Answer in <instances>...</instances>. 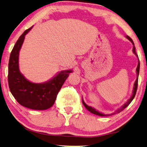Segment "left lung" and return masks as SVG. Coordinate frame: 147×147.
<instances>
[{"mask_svg": "<svg viewBox=\"0 0 147 147\" xmlns=\"http://www.w3.org/2000/svg\"><path fill=\"white\" fill-rule=\"evenodd\" d=\"M126 38H128V39L132 43V44H133V45H134V46H133V52H134V53L135 55H136L137 57H138V55H137L136 52V47H135V45H134V42H133V40H132L131 38L130 37H129L128 36H127ZM139 68H140V63H139V58H138V67H137V69H136L137 74H138V78H137L136 82H135V83H134V90H133V94H132L131 97L130 98H129L128 102H127L126 103H125V104L123 105V106H122L121 108H119V109L117 110L116 113H119L120 112H121L122 111H123L126 107H128L129 103H130L131 102V101L134 100L135 96H136V92H137V89H138V76H139ZM82 102H83V104L84 105V106H85V107H86V109H87L88 111H90V113H92L95 114V115H98V116H102V117L105 116V115H103V114H102V113H101L98 112V111H96L95 109H94V108H92V107L88 106V105H86V103H85V102H84L83 100H82Z\"/></svg>", "mask_w": 147, "mask_h": 147, "instance_id": "8db88e82", "label": "left lung"}]
</instances>
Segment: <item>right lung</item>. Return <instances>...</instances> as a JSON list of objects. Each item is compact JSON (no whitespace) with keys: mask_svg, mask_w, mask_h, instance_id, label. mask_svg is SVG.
I'll return each instance as SVG.
<instances>
[{"mask_svg":"<svg viewBox=\"0 0 147 147\" xmlns=\"http://www.w3.org/2000/svg\"><path fill=\"white\" fill-rule=\"evenodd\" d=\"M32 28L26 30L19 37L11 52L8 64V85L11 93L19 104L34 110H45L52 107L66 79L71 70L62 71L44 83H33L20 73L19 53L25 35Z\"/></svg>","mask_w":147,"mask_h":147,"instance_id":"right-lung-1","label":"right lung"}]
</instances>
